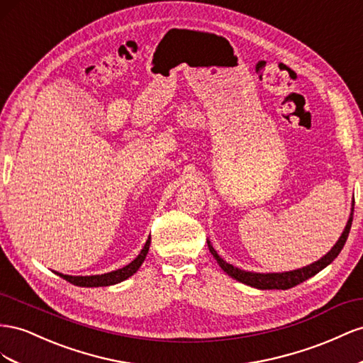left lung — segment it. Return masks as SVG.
<instances>
[{
    "label": "left lung",
    "instance_id": "obj_1",
    "mask_svg": "<svg viewBox=\"0 0 363 363\" xmlns=\"http://www.w3.org/2000/svg\"><path fill=\"white\" fill-rule=\"evenodd\" d=\"M351 222H353V213H351L348 223L345 226V230L340 235V239L337 240V243L331 247V251L328 254H325L320 260L312 263L310 266H306L303 269H296V271L292 272H283V274H255V272H246L242 271L239 267H234L233 264L223 262L222 258L217 255V252L214 251V247L211 246L210 242L208 247H210V252L213 254V257L216 258V262L219 263V266L223 269V271L230 275L231 278L237 279V281H240L243 284H247L251 287H257V289H262V291H266V289H281V291H286V289H291L299 283L306 281L310 277L316 275L318 272L323 271L325 266H328L331 262L335 260V258L339 255V252L342 251V247L348 239V234H350V228H351Z\"/></svg>",
    "mask_w": 363,
    "mask_h": 363
}]
</instances>
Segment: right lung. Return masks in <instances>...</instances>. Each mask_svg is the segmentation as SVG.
<instances>
[{
    "label": "right lung",
    "instance_id": "obj_1",
    "mask_svg": "<svg viewBox=\"0 0 363 363\" xmlns=\"http://www.w3.org/2000/svg\"><path fill=\"white\" fill-rule=\"evenodd\" d=\"M149 246H150V237L147 239L146 245H144V247L135 260L129 263L128 266L118 269V271L108 272L103 275H91V277H72V275H64V274H57V275L67 279L68 283L74 284V286H80V287H103V286L117 284L120 281H124V279H128L130 275H133L138 271V267L143 264L144 258H146V255L149 252Z\"/></svg>",
    "mask_w": 363,
    "mask_h": 363
}]
</instances>
